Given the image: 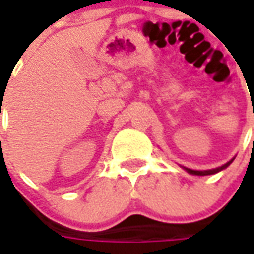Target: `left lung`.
Instances as JSON below:
<instances>
[{
    "mask_svg": "<svg viewBox=\"0 0 254 254\" xmlns=\"http://www.w3.org/2000/svg\"><path fill=\"white\" fill-rule=\"evenodd\" d=\"M231 161H228L227 164H224L223 166H220V168H216V169H212V170H192V169H187L186 168V170L189 172V173H191V175H198V176H207V175H214V173H217V172H220V170L226 169L228 165L231 164Z\"/></svg>",
    "mask_w": 254,
    "mask_h": 254,
    "instance_id": "1",
    "label": "left lung"
}]
</instances>
